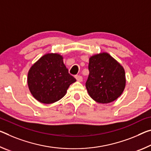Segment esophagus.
<instances>
[{"label":"esophagus","mask_w":151,"mask_h":151,"mask_svg":"<svg viewBox=\"0 0 151 151\" xmlns=\"http://www.w3.org/2000/svg\"><path fill=\"white\" fill-rule=\"evenodd\" d=\"M75 78H76V81H78V82H81V81H83V77H82V76H81V75H76Z\"/></svg>","instance_id":"34e87169"}]
</instances>
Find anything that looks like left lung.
I'll return each instance as SVG.
<instances>
[{"instance_id":"1","label":"left lung","mask_w":151,"mask_h":151,"mask_svg":"<svg viewBox=\"0 0 151 151\" xmlns=\"http://www.w3.org/2000/svg\"><path fill=\"white\" fill-rule=\"evenodd\" d=\"M88 70L85 86L93 99L101 104H108L120 96L126 85L125 71L109 54L91 57Z\"/></svg>"}]
</instances>
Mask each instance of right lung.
<instances>
[{"label":"right lung","mask_w":151,"mask_h":151,"mask_svg":"<svg viewBox=\"0 0 151 151\" xmlns=\"http://www.w3.org/2000/svg\"><path fill=\"white\" fill-rule=\"evenodd\" d=\"M75 77L68 73L63 58L58 54H47L31 67L27 83L31 93L38 101L50 104L62 99Z\"/></svg>","instance_id":"1"}]
</instances>
